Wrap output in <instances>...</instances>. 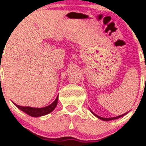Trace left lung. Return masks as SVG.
<instances>
[{
    "instance_id": "8db88e82",
    "label": "left lung",
    "mask_w": 146,
    "mask_h": 146,
    "mask_svg": "<svg viewBox=\"0 0 146 146\" xmlns=\"http://www.w3.org/2000/svg\"><path fill=\"white\" fill-rule=\"evenodd\" d=\"M90 111H91V110H90ZM91 112L92 113H93L94 115L95 116H96V117H97L98 118H99V119H101V120H104V121H109V120H116V119H118V118H120V117H123V116H124L125 114H127V113H124V114H122V115H120V116H117V117H110V118H104V117H99V116H98V115H96V113H94L93 112H92V111H91Z\"/></svg>"
}]
</instances>
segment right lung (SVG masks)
<instances>
[{"label": "right lung", "mask_w": 146, "mask_h": 146, "mask_svg": "<svg viewBox=\"0 0 146 146\" xmlns=\"http://www.w3.org/2000/svg\"><path fill=\"white\" fill-rule=\"evenodd\" d=\"M57 100H58V96L56 98V99L54 100V102H53L52 104H50V105L44 108H32V107H23L17 105V104H14L19 109H20L21 111L25 112L26 113L29 114L31 117H41V116L46 115L48 113L52 112L54 108H56L57 104Z\"/></svg>", "instance_id": "add662e5"}]
</instances>
